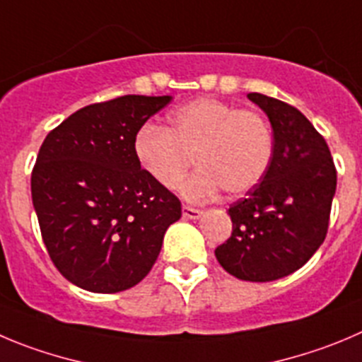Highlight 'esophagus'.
<instances>
[{"mask_svg": "<svg viewBox=\"0 0 362 362\" xmlns=\"http://www.w3.org/2000/svg\"><path fill=\"white\" fill-rule=\"evenodd\" d=\"M182 214H184V218H187V219H198L202 216V211L200 209L184 205V207H182Z\"/></svg>", "mask_w": 362, "mask_h": 362, "instance_id": "34e87169", "label": "esophagus"}]
</instances>
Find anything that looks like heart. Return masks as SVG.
<instances>
[{"label":"heart","mask_w":362,"mask_h":362,"mask_svg":"<svg viewBox=\"0 0 362 362\" xmlns=\"http://www.w3.org/2000/svg\"><path fill=\"white\" fill-rule=\"evenodd\" d=\"M134 153L144 173L165 191L182 184L194 158L200 171L185 184V198L204 202L221 189L234 198L266 177L275 155V135L257 110L198 98L175 109L168 128L143 124L134 137Z\"/></svg>","instance_id":"b5f03b06"}]
</instances>
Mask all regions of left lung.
I'll return each mask as SVG.
<instances>
[{
    "instance_id": "obj_1",
    "label": "left lung",
    "mask_w": 362,
    "mask_h": 362,
    "mask_svg": "<svg viewBox=\"0 0 362 362\" xmlns=\"http://www.w3.org/2000/svg\"><path fill=\"white\" fill-rule=\"evenodd\" d=\"M248 98L269 117L275 155L261 184L230 205L232 235L214 253L235 279L269 282L302 268L325 241L337 175L329 144L298 109Z\"/></svg>"
}]
</instances>
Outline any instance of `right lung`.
<instances>
[{"instance_id": "obj_1", "label": "right lung", "mask_w": 362, "mask_h": 362, "mask_svg": "<svg viewBox=\"0 0 362 362\" xmlns=\"http://www.w3.org/2000/svg\"><path fill=\"white\" fill-rule=\"evenodd\" d=\"M171 96L87 105L53 128L32 171L40 235L55 268L78 288L117 293L150 273L180 200L158 187L134 153L141 127Z\"/></svg>"}]
</instances>
